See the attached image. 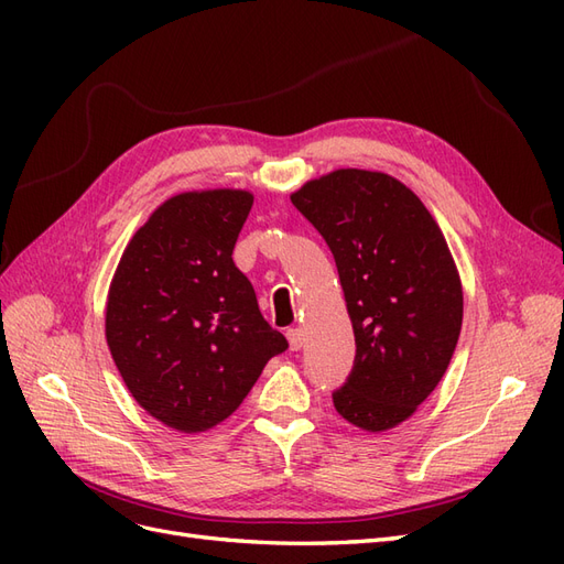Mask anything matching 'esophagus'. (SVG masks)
<instances>
[{
	"label": "esophagus",
	"instance_id": "34e87169",
	"mask_svg": "<svg viewBox=\"0 0 564 564\" xmlns=\"http://www.w3.org/2000/svg\"><path fill=\"white\" fill-rule=\"evenodd\" d=\"M286 338H289V348H292V350H301V346H303V332H301L299 327L289 329V332H286Z\"/></svg>",
	"mask_w": 564,
	"mask_h": 564
}]
</instances>
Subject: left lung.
I'll return each instance as SVG.
<instances>
[{
  "label": "left lung",
  "instance_id": "8db88e82",
  "mask_svg": "<svg viewBox=\"0 0 564 564\" xmlns=\"http://www.w3.org/2000/svg\"><path fill=\"white\" fill-rule=\"evenodd\" d=\"M329 245L355 332L336 412L367 433L395 429L445 377L464 289L445 235L404 183L336 169L292 195Z\"/></svg>",
  "mask_w": 564,
  "mask_h": 564
}]
</instances>
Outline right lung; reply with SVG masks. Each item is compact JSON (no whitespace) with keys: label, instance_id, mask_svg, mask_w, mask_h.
<instances>
[{"label":"right lung","instance_id":"add662e5","mask_svg":"<svg viewBox=\"0 0 564 564\" xmlns=\"http://www.w3.org/2000/svg\"><path fill=\"white\" fill-rule=\"evenodd\" d=\"M247 191L169 197L135 230L115 270L106 338L145 412L178 433L226 421L289 348L263 319L232 249L251 212Z\"/></svg>","mask_w":564,"mask_h":564}]
</instances>
